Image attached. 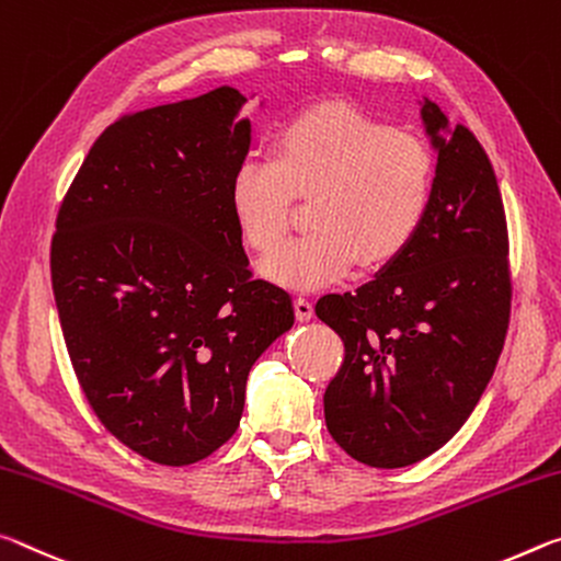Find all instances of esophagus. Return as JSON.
<instances>
[{
    "label": "esophagus",
    "mask_w": 561,
    "mask_h": 561,
    "mask_svg": "<svg viewBox=\"0 0 561 561\" xmlns=\"http://www.w3.org/2000/svg\"><path fill=\"white\" fill-rule=\"evenodd\" d=\"M293 306H296L298 320H310V318H313V300H310L308 296H298Z\"/></svg>",
    "instance_id": "obj_1"
}]
</instances>
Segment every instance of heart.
<instances>
[{"mask_svg":"<svg viewBox=\"0 0 561 561\" xmlns=\"http://www.w3.org/2000/svg\"><path fill=\"white\" fill-rule=\"evenodd\" d=\"M435 159L417 136L347 104H318L290 118L271 156L248 153L231 179L245 243L273 255L286 241L296 198L310 196V231L268 263L290 286H323L351 268L405 251L427 216Z\"/></svg>","mask_w":561,"mask_h":561,"instance_id":"obj_1","label":"heart"}]
</instances>
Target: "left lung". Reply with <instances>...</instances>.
<instances>
[{"mask_svg": "<svg viewBox=\"0 0 561 561\" xmlns=\"http://www.w3.org/2000/svg\"><path fill=\"white\" fill-rule=\"evenodd\" d=\"M435 191L417 236L357 290L318 298L343 363L323 394L328 433L367 467H408L465 425L510 328V233L494 169L470 128L427 101Z\"/></svg>", "mask_w": 561, "mask_h": 561, "instance_id": "8db88e82", "label": "left lung"}]
</instances>
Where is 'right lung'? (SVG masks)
Listing matches in <instances>:
<instances>
[{
    "label": "right lung",
    "instance_id": "add662e5",
    "mask_svg": "<svg viewBox=\"0 0 561 561\" xmlns=\"http://www.w3.org/2000/svg\"><path fill=\"white\" fill-rule=\"evenodd\" d=\"M231 87L128 112L73 176L51 236V290L89 408L156 465L233 437L245 378L293 325L286 288L255 278L231 204L251 144Z\"/></svg>",
    "mask_w": 561,
    "mask_h": 561
}]
</instances>
